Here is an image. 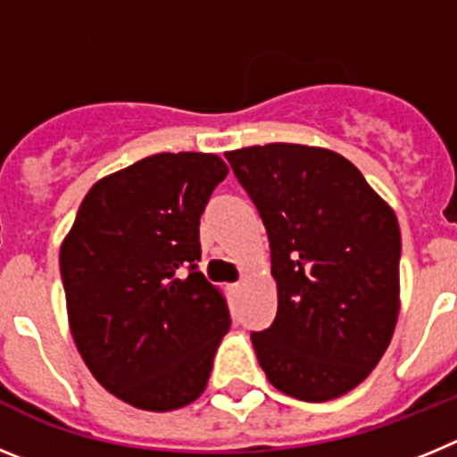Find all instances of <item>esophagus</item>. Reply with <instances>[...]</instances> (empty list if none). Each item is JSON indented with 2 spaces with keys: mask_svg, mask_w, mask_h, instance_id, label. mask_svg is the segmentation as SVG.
Instances as JSON below:
<instances>
[{
  "mask_svg": "<svg viewBox=\"0 0 457 457\" xmlns=\"http://www.w3.org/2000/svg\"><path fill=\"white\" fill-rule=\"evenodd\" d=\"M242 286H245V284H242V281H236V284H233L231 288L236 290V293H240V290H242Z\"/></svg>",
  "mask_w": 457,
  "mask_h": 457,
  "instance_id": "1",
  "label": "esophagus"
}]
</instances>
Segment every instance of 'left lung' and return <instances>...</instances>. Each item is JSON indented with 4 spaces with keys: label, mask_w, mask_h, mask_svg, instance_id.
I'll use <instances>...</instances> for the list:
<instances>
[{
    "label": "left lung",
    "mask_w": 457,
    "mask_h": 457,
    "mask_svg": "<svg viewBox=\"0 0 457 457\" xmlns=\"http://www.w3.org/2000/svg\"><path fill=\"white\" fill-rule=\"evenodd\" d=\"M263 220L277 318L252 332L270 385L325 403L364 382L401 309V228L357 167L327 148L265 144L226 153Z\"/></svg>",
    "instance_id": "8db88e82"
}]
</instances>
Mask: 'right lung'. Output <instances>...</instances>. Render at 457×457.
I'll return each instance as SVG.
<instances>
[{
    "instance_id": "1",
    "label": "right lung",
    "mask_w": 457,
    "mask_h": 457,
    "mask_svg": "<svg viewBox=\"0 0 457 457\" xmlns=\"http://www.w3.org/2000/svg\"><path fill=\"white\" fill-rule=\"evenodd\" d=\"M228 167L157 153L93 185L59 253L84 364L128 405L169 411L208 385L231 313L196 270L199 220Z\"/></svg>"
}]
</instances>
